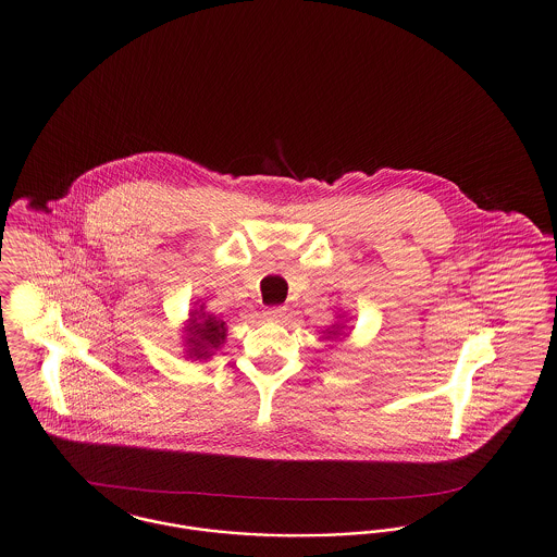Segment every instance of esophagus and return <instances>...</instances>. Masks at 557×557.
I'll list each match as a JSON object with an SVG mask.
<instances>
[{"label": "esophagus", "instance_id": "1", "mask_svg": "<svg viewBox=\"0 0 557 557\" xmlns=\"http://www.w3.org/2000/svg\"><path fill=\"white\" fill-rule=\"evenodd\" d=\"M286 315V307H282V305H275V307H269L265 313H263V318L267 321H282Z\"/></svg>", "mask_w": 557, "mask_h": 557}]
</instances>
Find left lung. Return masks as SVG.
I'll return each instance as SVG.
<instances>
[{
  "label": "left lung",
  "mask_w": 557,
  "mask_h": 557,
  "mask_svg": "<svg viewBox=\"0 0 557 557\" xmlns=\"http://www.w3.org/2000/svg\"><path fill=\"white\" fill-rule=\"evenodd\" d=\"M332 334H334V336H336V334H338V332H330V336H332Z\"/></svg>",
  "instance_id": "obj_1"
}]
</instances>
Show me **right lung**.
Listing matches in <instances>:
<instances>
[{"label":"right lung","mask_w":557,"mask_h":557,"mask_svg":"<svg viewBox=\"0 0 557 557\" xmlns=\"http://www.w3.org/2000/svg\"><path fill=\"white\" fill-rule=\"evenodd\" d=\"M189 336H187V352L189 357L202 359L212 355V348H219L225 341V321L212 318L209 313L196 311L191 315V323L187 327Z\"/></svg>","instance_id":"right-lung-1"}]
</instances>
